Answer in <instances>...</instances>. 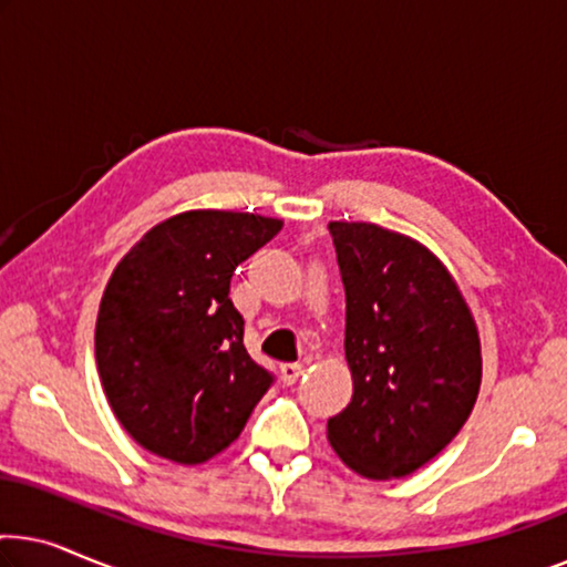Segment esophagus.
Wrapping results in <instances>:
<instances>
[{
    "label": "esophagus",
    "mask_w": 567,
    "mask_h": 567,
    "mask_svg": "<svg viewBox=\"0 0 567 567\" xmlns=\"http://www.w3.org/2000/svg\"><path fill=\"white\" fill-rule=\"evenodd\" d=\"M305 377V363H281V382L297 384Z\"/></svg>",
    "instance_id": "34e87169"
}]
</instances>
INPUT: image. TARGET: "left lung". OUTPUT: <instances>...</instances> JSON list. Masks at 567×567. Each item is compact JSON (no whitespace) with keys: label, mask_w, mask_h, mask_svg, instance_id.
Instances as JSON below:
<instances>
[{"label":"left lung","mask_w":567,"mask_h":567,"mask_svg":"<svg viewBox=\"0 0 567 567\" xmlns=\"http://www.w3.org/2000/svg\"><path fill=\"white\" fill-rule=\"evenodd\" d=\"M346 289L353 398L328 421L348 467L405 477L452 441L477 400L483 359L467 301L415 239L377 224H328Z\"/></svg>","instance_id":"8db88e82"}]
</instances>
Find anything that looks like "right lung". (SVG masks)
Returning a JSON list of instances; mask_svg holds the SVG:
<instances>
[{
	"label": "right lung",
	"mask_w": 567,
	"mask_h": 567,
	"mask_svg": "<svg viewBox=\"0 0 567 567\" xmlns=\"http://www.w3.org/2000/svg\"><path fill=\"white\" fill-rule=\"evenodd\" d=\"M278 231L281 221L266 216L188 212L146 231L113 270L95 324L100 382L152 454L212 460L274 384L243 343L229 281Z\"/></svg>",
	"instance_id": "add662e5"
}]
</instances>
